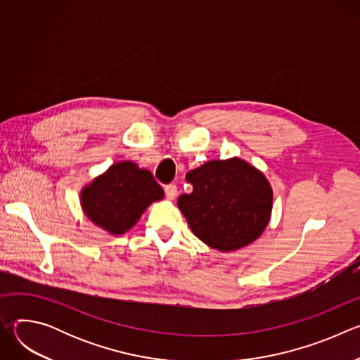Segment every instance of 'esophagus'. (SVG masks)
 Segmentation results:
<instances>
[{"label":"esophagus","instance_id":"34e87169","mask_svg":"<svg viewBox=\"0 0 360 360\" xmlns=\"http://www.w3.org/2000/svg\"><path fill=\"white\" fill-rule=\"evenodd\" d=\"M176 193H178V188H176L175 184H168V185H165V196H167L168 199H171V200L175 199Z\"/></svg>","mask_w":360,"mask_h":360}]
</instances>
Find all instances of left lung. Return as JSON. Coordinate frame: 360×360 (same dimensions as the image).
Here are the masks:
<instances>
[{
  "mask_svg": "<svg viewBox=\"0 0 360 360\" xmlns=\"http://www.w3.org/2000/svg\"><path fill=\"white\" fill-rule=\"evenodd\" d=\"M191 193L178 207L192 232L222 252L249 245L266 228L272 188L264 174L242 160L211 161L186 174Z\"/></svg>",
  "mask_w": 360,
  "mask_h": 360,
  "instance_id": "1",
  "label": "left lung"
}]
</instances>
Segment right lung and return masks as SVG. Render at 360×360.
Returning a JSON list of instances; mask_svg holds the SVG:
<instances>
[{"mask_svg": "<svg viewBox=\"0 0 360 360\" xmlns=\"http://www.w3.org/2000/svg\"><path fill=\"white\" fill-rule=\"evenodd\" d=\"M164 198L162 186L146 169L124 161L82 191L86 217L111 233H124L135 225L148 205Z\"/></svg>", "mask_w": 360, "mask_h": 360, "instance_id": "obj_1", "label": "right lung"}]
</instances>
